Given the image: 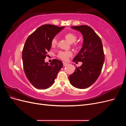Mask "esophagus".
Wrapping results in <instances>:
<instances>
[{
  "label": "esophagus",
  "mask_w": 126,
  "mask_h": 126,
  "mask_svg": "<svg viewBox=\"0 0 126 126\" xmlns=\"http://www.w3.org/2000/svg\"><path fill=\"white\" fill-rule=\"evenodd\" d=\"M68 64V63H64V62H63V66L64 67V66H67Z\"/></svg>",
  "instance_id": "obj_1"
}]
</instances>
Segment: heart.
<instances>
[{
	"mask_svg": "<svg viewBox=\"0 0 126 126\" xmlns=\"http://www.w3.org/2000/svg\"><path fill=\"white\" fill-rule=\"evenodd\" d=\"M64 37L70 43H73L77 39V36L75 33L72 32H69L66 33L64 35ZM57 43V40L56 38H54L51 41V45L52 46H55ZM74 46H76V44H74ZM72 55V52L70 51H60L58 52V57L63 60L66 61L68 60V58Z\"/></svg>",
	"mask_w": 126,
	"mask_h": 126,
	"instance_id": "b5f03b06",
	"label": "heart"
}]
</instances>
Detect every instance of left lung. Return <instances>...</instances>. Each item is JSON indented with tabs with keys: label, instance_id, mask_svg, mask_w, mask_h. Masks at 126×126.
Here are the masks:
<instances>
[{
	"label": "left lung",
	"instance_id": "8db88e82",
	"mask_svg": "<svg viewBox=\"0 0 126 126\" xmlns=\"http://www.w3.org/2000/svg\"><path fill=\"white\" fill-rule=\"evenodd\" d=\"M83 36L82 46L73 62L82 63L69 76L71 85L79 89H85L96 81L99 76L105 61V55L100 38L88 26H72ZM77 63V62H76Z\"/></svg>",
	"mask_w": 126,
	"mask_h": 126
}]
</instances>
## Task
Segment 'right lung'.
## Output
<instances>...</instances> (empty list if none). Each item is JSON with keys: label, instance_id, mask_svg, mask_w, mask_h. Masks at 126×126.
<instances>
[{"label": "right lung", "instance_id": "add662e5", "mask_svg": "<svg viewBox=\"0 0 126 126\" xmlns=\"http://www.w3.org/2000/svg\"><path fill=\"white\" fill-rule=\"evenodd\" d=\"M64 28L50 24L43 25L29 36L25 42L22 52L24 70L29 82L37 89L51 87L63 67L62 61L54 59L49 64L45 59L51 49L52 40Z\"/></svg>", "mask_w": 126, "mask_h": 126}]
</instances>
